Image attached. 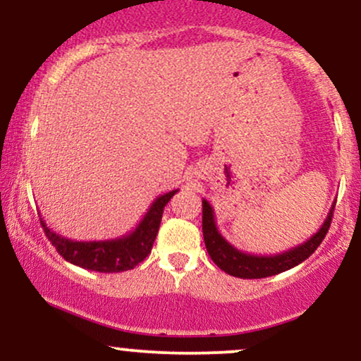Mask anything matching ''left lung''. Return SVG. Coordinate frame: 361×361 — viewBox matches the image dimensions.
<instances>
[{"label":"left lung","instance_id":"8db88e82","mask_svg":"<svg viewBox=\"0 0 361 361\" xmlns=\"http://www.w3.org/2000/svg\"><path fill=\"white\" fill-rule=\"evenodd\" d=\"M334 204H336V202H334ZM334 204L329 209V214H327L321 229H319L312 238H309L307 241L292 247V250L288 251L279 252V255L261 256L238 250V247H234L233 244L219 233L212 205L204 198V200H202V231H204L205 247L207 251H209L210 258H212L214 263L217 264L222 271L229 273V275L233 276H238V279L251 280L279 275L281 271H287L290 268L300 264L302 261L307 259L309 256L317 250L319 244L322 243L327 231H329Z\"/></svg>","mask_w":361,"mask_h":361}]
</instances>
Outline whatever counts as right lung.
<instances>
[{"label": "right lung", "instance_id": "add662e5", "mask_svg": "<svg viewBox=\"0 0 361 361\" xmlns=\"http://www.w3.org/2000/svg\"><path fill=\"white\" fill-rule=\"evenodd\" d=\"M178 192H168L159 195L152 205L149 207L142 221L137 224L132 233L120 235L115 239H105V241H74V239L64 238L57 234L51 227H47L44 219L40 224L49 241L56 247L57 252L69 263L85 268L90 271L100 273H118L132 270L137 267L140 261L146 259L151 252L152 244L156 241L157 231H159L161 217H163L164 207L171 197Z\"/></svg>", "mask_w": 361, "mask_h": 361}]
</instances>
